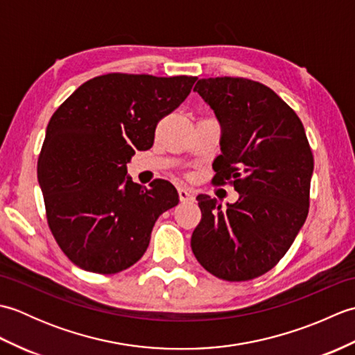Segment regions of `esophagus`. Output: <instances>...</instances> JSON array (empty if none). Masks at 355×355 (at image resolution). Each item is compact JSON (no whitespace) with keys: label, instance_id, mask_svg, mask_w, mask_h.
Here are the masks:
<instances>
[{"label":"esophagus","instance_id":"1","mask_svg":"<svg viewBox=\"0 0 355 355\" xmlns=\"http://www.w3.org/2000/svg\"><path fill=\"white\" fill-rule=\"evenodd\" d=\"M178 197H180V201L182 202H186V201H193V193L186 189V187H178Z\"/></svg>","mask_w":355,"mask_h":355}]
</instances>
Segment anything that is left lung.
Wrapping results in <instances>:
<instances>
[{"instance_id": "left-lung-1", "label": "left lung", "mask_w": 355, "mask_h": 355, "mask_svg": "<svg viewBox=\"0 0 355 355\" xmlns=\"http://www.w3.org/2000/svg\"><path fill=\"white\" fill-rule=\"evenodd\" d=\"M223 125V154L214 184H230L239 200L221 209L198 195L201 221L191 247L209 273L250 281L288 252L310 210L311 146L296 112L273 89L245 78H209L195 85Z\"/></svg>"}]
</instances>
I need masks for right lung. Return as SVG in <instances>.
<instances>
[{
	"label": "right lung",
	"mask_w": 355,
	"mask_h": 355,
	"mask_svg": "<svg viewBox=\"0 0 355 355\" xmlns=\"http://www.w3.org/2000/svg\"><path fill=\"white\" fill-rule=\"evenodd\" d=\"M197 78L108 73L82 84L49 122L37 158L45 216L74 266L97 275L130 268L146 252L157 218L178 205L166 180L149 189L126 178L135 149L153 148L158 122Z\"/></svg>",
	"instance_id": "add662e5"
}]
</instances>
